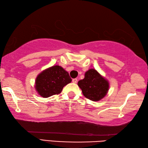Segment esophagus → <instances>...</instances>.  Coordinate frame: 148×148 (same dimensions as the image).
Wrapping results in <instances>:
<instances>
[{"label": "esophagus", "instance_id": "34e87169", "mask_svg": "<svg viewBox=\"0 0 148 148\" xmlns=\"http://www.w3.org/2000/svg\"><path fill=\"white\" fill-rule=\"evenodd\" d=\"M77 82V79H76V78H75V79H72V83H76Z\"/></svg>", "mask_w": 148, "mask_h": 148}]
</instances>
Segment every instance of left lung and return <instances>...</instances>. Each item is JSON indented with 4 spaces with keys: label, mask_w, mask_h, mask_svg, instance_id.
Listing matches in <instances>:
<instances>
[{
    "label": "left lung",
    "mask_w": 148,
    "mask_h": 148,
    "mask_svg": "<svg viewBox=\"0 0 148 148\" xmlns=\"http://www.w3.org/2000/svg\"><path fill=\"white\" fill-rule=\"evenodd\" d=\"M78 86L83 95L93 101H99L108 93L109 84L95 69H91L85 72L84 78L78 81Z\"/></svg>",
    "instance_id": "obj_1"
}]
</instances>
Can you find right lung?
<instances>
[{
  "mask_svg": "<svg viewBox=\"0 0 148 148\" xmlns=\"http://www.w3.org/2000/svg\"><path fill=\"white\" fill-rule=\"evenodd\" d=\"M72 79L68 72L59 65L43 71L36 79V90L42 97H49L60 93Z\"/></svg>",
  "mask_w": 148,
  "mask_h": 148,
  "instance_id": "obj_1",
  "label": "right lung"
}]
</instances>
